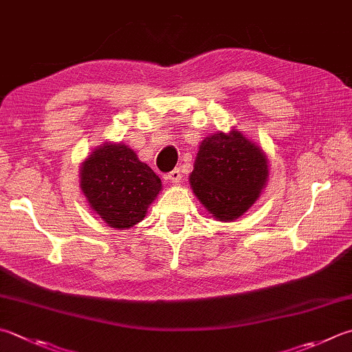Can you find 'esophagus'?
<instances>
[{
    "label": "esophagus",
    "mask_w": 352,
    "mask_h": 352,
    "mask_svg": "<svg viewBox=\"0 0 352 352\" xmlns=\"http://www.w3.org/2000/svg\"><path fill=\"white\" fill-rule=\"evenodd\" d=\"M181 177H182L181 170H177V168H175L173 171H170V173L167 175V179L171 184H179V182H181Z\"/></svg>",
    "instance_id": "34e87169"
}]
</instances>
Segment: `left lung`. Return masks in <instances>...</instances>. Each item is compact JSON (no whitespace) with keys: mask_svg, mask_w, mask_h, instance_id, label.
I'll return each mask as SVG.
<instances>
[{"mask_svg":"<svg viewBox=\"0 0 352 352\" xmlns=\"http://www.w3.org/2000/svg\"><path fill=\"white\" fill-rule=\"evenodd\" d=\"M268 177V157L261 145L233 127L199 144L190 185L211 217L231 222L253 207Z\"/></svg>","mask_w":352,"mask_h":352,"instance_id":"1","label":"left lung"}]
</instances>
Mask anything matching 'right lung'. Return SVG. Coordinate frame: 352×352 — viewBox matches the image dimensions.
<instances>
[{
  "label": "right lung",
  "mask_w": 352,
  "mask_h": 352,
  "mask_svg": "<svg viewBox=\"0 0 352 352\" xmlns=\"http://www.w3.org/2000/svg\"><path fill=\"white\" fill-rule=\"evenodd\" d=\"M89 207L110 228L129 230L147 214L162 190L161 179L122 142H104L79 167Z\"/></svg>",
  "instance_id": "1"
}]
</instances>
